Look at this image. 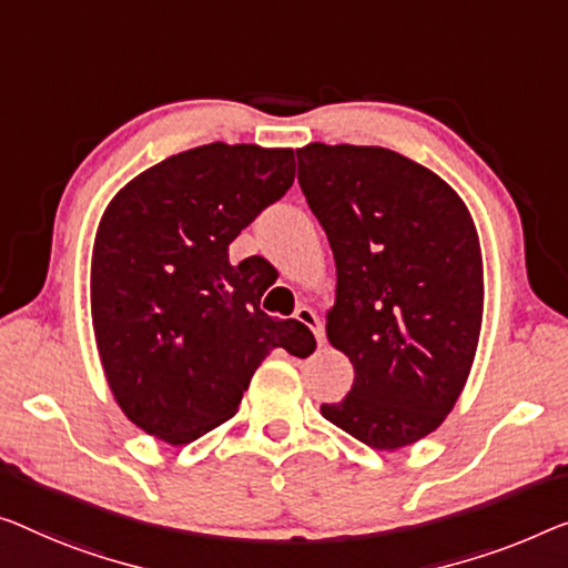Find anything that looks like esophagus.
<instances>
[{
  "instance_id": "esophagus-1",
  "label": "esophagus",
  "mask_w": 568,
  "mask_h": 568,
  "mask_svg": "<svg viewBox=\"0 0 568 568\" xmlns=\"http://www.w3.org/2000/svg\"><path fill=\"white\" fill-rule=\"evenodd\" d=\"M295 318H298L303 326L311 328L313 336H316L318 346L324 344V326H321V318H318L316 311L308 308V306H298V308H295Z\"/></svg>"
}]
</instances>
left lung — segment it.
<instances>
[{"label":"left lung","mask_w":568,"mask_h":568,"mask_svg":"<svg viewBox=\"0 0 568 568\" xmlns=\"http://www.w3.org/2000/svg\"><path fill=\"white\" fill-rule=\"evenodd\" d=\"M298 183L336 262L326 336L354 385L321 416L379 452L452 413L477 354L485 281L469 209L434 171L387 148L295 150Z\"/></svg>","instance_id":"left-lung-1"}]
</instances>
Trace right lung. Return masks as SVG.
I'll return each instance as SVG.
<instances>
[{
  "instance_id": "add662e5",
  "label": "right lung",
  "mask_w": 568,
  "mask_h": 568,
  "mask_svg": "<svg viewBox=\"0 0 568 568\" xmlns=\"http://www.w3.org/2000/svg\"><path fill=\"white\" fill-rule=\"evenodd\" d=\"M295 178L291 148L211 142L132 178L101 216L91 321L109 390L134 426L183 446L240 408L262 359L308 357L295 318L260 308L270 283L230 244Z\"/></svg>"
}]
</instances>
